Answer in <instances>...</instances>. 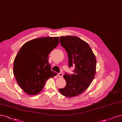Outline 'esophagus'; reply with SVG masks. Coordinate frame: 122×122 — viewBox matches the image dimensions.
I'll use <instances>...</instances> for the list:
<instances>
[{"instance_id":"34e87169","label":"esophagus","mask_w":122,"mask_h":122,"mask_svg":"<svg viewBox=\"0 0 122 122\" xmlns=\"http://www.w3.org/2000/svg\"><path fill=\"white\" fill-rule=\"evenodd\" d=\"M57 75H58V77H62V76H63V74H62V73H58V74H57Z\"/></svg>"}]
</instances>
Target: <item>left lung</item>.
<instances>
[{"label":"left lung","instance_id":"obj_1","mask_svg":"<svg viewBox=\"0 0 122 122\" xmlns=\"http://www.w3.org/2000/svg\"><path fill=\"white\" fill-rule=\"evenodd\" d=\"M61 46L68 54L69 67L75 65L74 74H65L64 88L59 89L63 96L72 97L83 93L92 82L96 73V58L89 45L72 36L60 37Z\"/></svg>","mask_w":122,"mask_h":122}]
</instances>
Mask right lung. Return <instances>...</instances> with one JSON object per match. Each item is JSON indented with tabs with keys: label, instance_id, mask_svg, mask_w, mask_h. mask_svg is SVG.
<instances>
[{
	"label": "right lung",
	"instance_id": "1",
	"mask_svg": "<svg viewBox=\"0 0 122 122\" xmlns=\"http://www.w3.org/2000/svg\"><path fill=\"white\" fill-rule=\"evenodd\" d=\"M59 43L58 37L29 41L22 45L13 63L16 81L26 94L36 95L42 91L46 80L57 75L51 71L49 55Z\"/></svg>",
	"mask_w": 122,
	"mask_h": 122
}]
</instances>
